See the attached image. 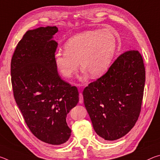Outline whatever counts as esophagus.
<instances>
[{"label":"esophagus","mask_w":160,"mask_h":160,"mask_svg":"<svg viewBox=\"0 0 160 160\" xmlns=\"http://www.w3.org/2000/svg\"><path fill=\"white\" fill-rule=\"evenodd\" d=\"M83 102V96L82 93L79 94V103L80 104H82Z\"/></svg>","instance_id":"34e87169"}]
</instances>
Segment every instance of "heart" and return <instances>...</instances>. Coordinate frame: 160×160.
<instances>
[{"mask_svg": "<svg viewBox=\"0 0 160 160\" xmlns=\"http://www.w3.org/2000/svg\"><path fill=\"white\" fill-rule=\"evenodd\" d=\"M117 47V39L109 29H97L75 35L66 42L65 51L55 53L56 68L69 78L80 66L85 75L98 78L109 68Z\"/></svg>", "mask_w": 160, "mask_h": 160, "instance_id": "obj_1", "label": "heart"}]
</instances>
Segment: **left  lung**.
<instances>
[{"label": "left lung", "mask_w": 160, "mask_h": 160, "mask_svg": "<svg viewBox=\"0 0 160 160\" xmlns=\"http://www.w3.org/2000/svg\"><path fill=\"white\" fill-rule=\"evenodd\" d=\"M145 82L138 51L121 54L108 71L83 90L84 104L97 134L105 140L121 138L138 119Z\"/></svg>", "instance_id": "1"}]
</instances>
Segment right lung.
I'll return each mask as SVG.
<instances>
[{"mask_svg": "<svg viewBox=\"0 0 160 160\" xmlns=\"http://www.w3.org/2000/svg\"><path fill=\"white\" fill-rule=\"evenodd\" d=\"M56 26L28 30L16 47L10 72L13 94L25 121L38 139L61 145L71 130L66 116L79 102V93L59 76L54 56Z\"/></svg>", "mask_w": 160, "mask_h": 160, "instance_id": "right-lung-1", "label": "right lung"}]
</instances>
